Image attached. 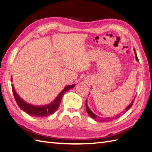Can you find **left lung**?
Wrapping results in <instances>:
<instances>
[{
  "instance_id": "left-lung-1",
  "label": "left lung",
  "mask_w": 152,
  "mask_h": 152,
  "mask_svg": "<svg viewBox=\"0 0 152 152\" xmlns=\"http://www.w3.org/2000/svg\"><path fill=\"white\" fill-rule=\"evenodd\" d=\"M134 50V53H135V55H136V60H137V61H139L138 58H137V54H136V50ZM134 99H135V98L132 101V102L131 103V104L128 106V107L126 108L125 110H124V113L126 112L128 110H129V109L131 108V107L132 106L133 103H134ZM86 109L87 113H88V115H89L91 118H93L95 119V120H97V121H99V122H108V121H112V120H113V119H116V118H118V117H120V115H117L116 116H115V117H106V118H103V117H99V116H97V115H95L93 112H92L91 110L89 109V108L88 107V105H87V100H86Z\"/></svg>"
}]
</instances>
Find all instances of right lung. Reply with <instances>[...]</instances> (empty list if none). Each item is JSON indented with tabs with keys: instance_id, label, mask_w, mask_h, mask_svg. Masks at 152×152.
Returning <instances> with one entry per match:
<instances>
[{
	"instance_id": "1",
	"label": "right lung",
	"mask_w": 152,
	"mask_h": 152,
	"mask_svg": "<svg viewBox=\"0 0 152 152\" xmlns=\"http://www.w3.org/2000/svg\"><path fill=\"white\" fill-rule=\"evenodd\" d=\"M11 80L12 81V77ZM74 86L75 84L66 86L51 103L45 106H35L26 103L18 96L15 91V88H14L13 85H12V89L16 102L22 110H23L25 112L28 113L31 116H34L35 117H45L50 115L53 114L56 111L59 104H60L64 94L68 90L72 89Z\"/></svg>"
}]
</instances>
